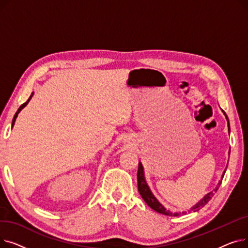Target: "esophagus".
<instances>
[{"mask_svg": "<svg viewBox=\"0 0 248 248\" xmlns=\"http://www.w3.org/2000/svg\"><path fill=\"white\" fill-rule=\"evenodd\" d=\"M125 144H127V146H129V145H131V142H129L128 140H125Z\"/></svg>", "mask_w": 248, "mask_h": 248, "instance_id": "1", "label": "esophagus"}]
</instances>
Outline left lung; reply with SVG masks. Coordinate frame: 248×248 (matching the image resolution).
<instances>
[{
	"label": "left lung",
	"instance_id": "8db88e82",
	"mask_svg": "<svg viewBox=\"0 0 248 248\" xmlns=\"http://www.w3.org/2000/svg\"><path fill=\"white\" fill-rule=\"evenodd\" d=\"M223 114L225 115V119L227 121V126H228V134L230 135V124H229V120H228V116L227 114L225 113L224 110H222ZM228 155H230V150L228 152ZM227 168V166H226ZM226 172V169L224 170L222 176H221V179L219 180L218 184L216 185V187L210 191L209 193H207L205 196L200 200L198 201L196 204L193 205L191 207V210H193L194 212L195 211H198L200 210L201 208H203L208 202H209V200L214 196V193L217 192L218 188L220 187L221 185V182H222V179L224 177V174ZM138 189H139V192L140 194L141 198L144 199V201L152 208L153 210H155V212L158 213H161V214H164V215H167V216H179L180 214H185L186 212H171L170 210H167L166 208L164 207L163 204H161L159 202V200L155 197V195L153 194V192L151 191L148 183H147V180H146V177H145V171H144V167H142V164L140 162H139V170H138Z\"/></svg>",
	"mask_w": 248,
	"mask_h": 248
}]
</instances>
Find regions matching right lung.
<instances>
[{
	"instance_id": "1",
	"label": "right lung",
	"mask_w": 248,
	"mask_h": 248,
	"mask_svg": "<svg viewBox=\"0 0 248 248\" xmlns=\"http://www.w3.org/2000/svg\"><path fill=\"white\" fill-rule=\"evenodd\" d=\"M33 94H34V93H32V94H31V95H30V97H29V99H28V100H27V101H26V102H25V103H23V104H22V106H21V107H20V108H19V109H18V110H17V112H16V113H15V115H14V119H13V122H12V127H13V126H14V124H15V122H16V119H17V116H18V114H19V112H20V111H21V110H22V109H23V108H25V107H26V106H27V104H28V102H29V101H30V100H31V98H32V96H33Z\"/></svg>"
}]
</instances>
